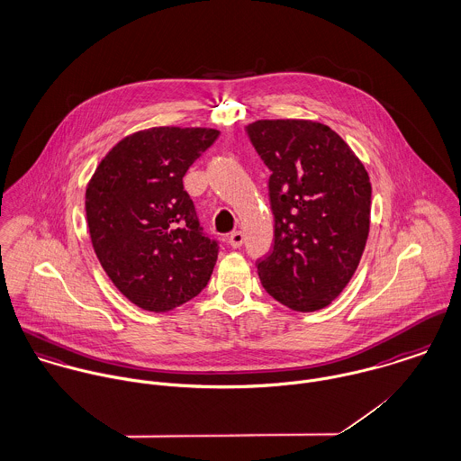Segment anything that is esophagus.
<instances>
[{
  "label": "esophagus",
  "instance_id": "obj_1",
  "mask_svg": "<svg viewBox=\"0 0 461 461\" xmlns=\"http://www.w3.org/2000/svg\"><path fill=\"white\" fill-rule=\"evenodd\" d=\"M228 242H230V246H231L233 249H239V248L244 244V233H242V231H233V233L230 235Z\"/></svg>",
  "mask_w": 461,
  "mask_h": 461
}]
</instances>
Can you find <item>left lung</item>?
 Instances as JSON below:
<instances>
[{
    "label": "left lung",
    "instance_id": "left-lung-1",
    "mask_svg": "<svg viewBox=\"0 0 461 461\" xmlns=\"http://www.w3.org/2000/svg\"><path fill=\"white\" fill-rule=\"evenodd\" d=\"M248 134L272 171L274 249L258 261L259 281L268 295L294 311L323 309L347 288L364 253L369 175L325 123L256 120Z\"/></svg>",
    "mask_w": 461,
    "mask_h": 461
}]
</instances>
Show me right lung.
<instances>
[{"label": "right lung", "instance_id": "1", "mask_svg": "<svg viewBox=\"0 0 461 461\" xmlns=\"http://www.w3.org/2000/svg\"><path fill=\"white\" fill-rule=\"evenodd\" d=\"M208 127H150L120 140L92 175L86 222L104 272L134 306L167 312L194 299L217 261L184 191L189 166L217 140Z\"/></svg>", "mask_w": 461, "mask_h": 461}]
</instances>
